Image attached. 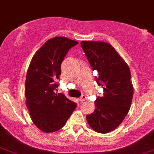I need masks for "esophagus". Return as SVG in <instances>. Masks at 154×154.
<instances>
[{"mask_svg":"<svg viewBox=\"0 0 154 154\" xmlns=\"http://www.w3.org/2000/svg\"><path fill=\"white\" fill-rule=\"evenodd\" d=\"M86 99H87V96L85 95H82L80 98H79V101H85Z\"/></svg>","mask_w":154,"mask_h":154,"instance_id":"1","label":"esophagus"}]
</instances>
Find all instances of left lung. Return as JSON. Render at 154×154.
<instances>
[{
	"mask_svg": "<svg viewBox=\"0 0 154 154\" xmlns=\"http://www.w3.org/2000/svg\"><path fill=\"white\" fill-rule=\"evenodd\" d=\"M81 46L93 70L96 82L103 89L95 101V110L87 120L96 132L106 134L118 128L130 110L133 86L130 67L111 45L103 42L82 41Z\"/></svg>",
	"mask_w": 154,
	"mask_h": 154,
	"instance_id": "8db88e82",
	"label": "left lung"
}]
</instances>
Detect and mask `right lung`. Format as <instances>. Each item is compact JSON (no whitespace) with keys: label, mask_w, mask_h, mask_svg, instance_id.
I'll use <instances>...</instances> for the list:
<instances>
[{"label":"right lung","mask_w":154,"mask_h":154,"mask_svg":"<svg viewBox=\"0 0 154 154\" xmlns=\"http://www.w3.org/2000/svg\"><path fill=\"white\" fill-rule=\"evenodd\" d=\"M77 44V42L66 37L51 38L36 51L29 66L26 105L34 124L44 132L60 130L77 106L64 94L55 92L62 62L69 49Z\"/></svg>","instance_id":"obj_1"}]
</instances>
